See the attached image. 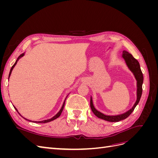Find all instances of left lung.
<instances>
[{"instance_id":"left-lung-1","label":"left lung","mask_w":158,"mask_h":158,"mask_svg":"<svg viewBox=\"0 0 158 158\" xmlns=\"http://www.w3.org/2000/svg\"><path fill=\"white\" fill-rule=\"evenodd\" d=\"M121 57L124 59V60L125 61V63L127 66V67L131 71V73H132L134 76H135V78L136 80V100L135 104L133 105L132 108L128 110V111H126L125 113L117 114V115H107V114L102 113V112L99 111L98 110L95 109L93 103L92 98L91 96L90 107L94 114L98 118L103 119V120L109 121V122H118L127 118L134 111V109H135L138 103H139V101L142 95V93L143 74L140 69L139 63H138V61L136 59L134 58L131 53H129L128 52H127L125 50H124L123 51V55Z\"/></svg>"}]
</instances>
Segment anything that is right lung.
Returning <instances> with one entry per match:
<instances>
[{
  "label": "right lung",
  "mask_w": 158,
  "mask_h": 158,
  "mask_svg": "<svg viewBox=\"0 0 158 158\" xmlns=\"http://www.w3.org/2000/svg\"><path fill=\"white\" fill-rule=\"evenodd\" d=\"M24 55H25V52H23V53H22V54H21L20 56H19L18 57V59H16V62H15V63L14 64V65L12 66V68H11V69H10V73H9V76H8V80H9V78H10V75H11V73H12V70H13V69L14 68V66H16V64H17V63H18V60L20 59H21L22 56H24ZM70 94V93H69ZM69 94L66 95V98L64 99V102H63V106H62V107H61V108H60V109L59 110V111L57 113L55 116H53L52 117H51V118H49V119H46V120H44V121H31V120H29V119H27L26 118H25V117H22L21 114H20V113L18 112V109L16 108V107L15 106H14V109H15L16 110V111L19 113V114H20V115L21 116V117H22L24 119H26V120H27V121H30V122H32V123H49V122H51V121H53V120H55V119H56V118H58L60 115V114H61V113H62V111H63V108H64V104H65V101H66V98L68 97V95H69Z\"/></svg>",
  "instance_id": "add662e5"
}]
</instances>
